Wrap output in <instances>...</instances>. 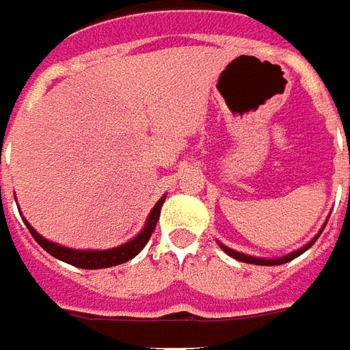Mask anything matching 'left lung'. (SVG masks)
<instances>
[{
    "label": "left lung",
    "instance_id": "1",
    "mask_svg": "<svg viewBox=\"0 0 350 350\" xmlns=\"http://www.w3.org/2000/svg\"><path fill=\"white\" fill-rule=\"evenodd\" d=\"M320 237V235H318ZM316 237V239H318ZM316 239H312L310 243L306 246H302L301 250H297V252H293V254H289V256H283V258H279V260H264V258H252V256H246V254H241V252H235V250H231V248H227V246L224 245H219L221 248H224L225 252L229 254V256H233L235 260H241V262H246V264H256V266H279V264H285V262H291L293 258H297V256H301L302 252L304 250H308L314 243H316Z\"/></svg>",
    "mask_w": 350,
    "mask_h": 350
}]
</instances>
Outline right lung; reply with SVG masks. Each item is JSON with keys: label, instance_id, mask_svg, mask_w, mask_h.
<instances>
[{"label": "right lung", "instance_id": "obj_1", "mask_svg": "<svg viewBox=\"0 0 350 350\" xmlns=\"http://www.w3.org/2000/svg\"><path fill=\"white\" fill-rule=\"evenodd\" d=\"M165 198H161L154 210L148 217L146 227L140 231V235H137L133 241H129L126 245L117 246V248H111V250H71V248H65V246L55 245V243H49L44 237H40L30 225L27 224L30 235L34 237V241L38 243L46 252H49L51 256L59 258L63 262L71 264V266H77V268L82 269H102V268H111V266H117V264H123V262H129L131 258H135L146 246V243L150 241V237L156 229V224L159 219V210H161V204H163Z\"/></svg>", "mask_w": 350, "mask_h": 350}]
</instances>
